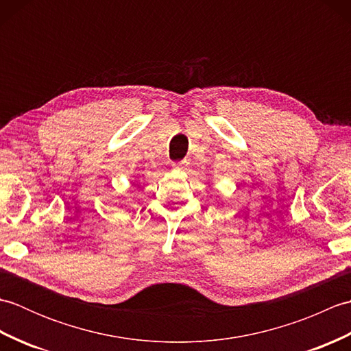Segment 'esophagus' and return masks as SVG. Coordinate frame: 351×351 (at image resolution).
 Returning a JSON list of instances; mask_svg holds the SVG:
<instances>
[{
  "label": "esophagus",
  "instance_id": "1",
  "mask_svg": "<svg viewBox=\"0 0 351 351\" xmlns=\"http://www.w3.org/2000/svg\"><path fill=\"white\" fill-rule=\"evenodd\" d=\"M189 161L187 160H182V161H178V162H175L173 164V167L175 169H178V170H185V169H187L189 167Z\"/></svg>",
  "mask_w": 351,
  "mask_h": 351
}]
</instances>
